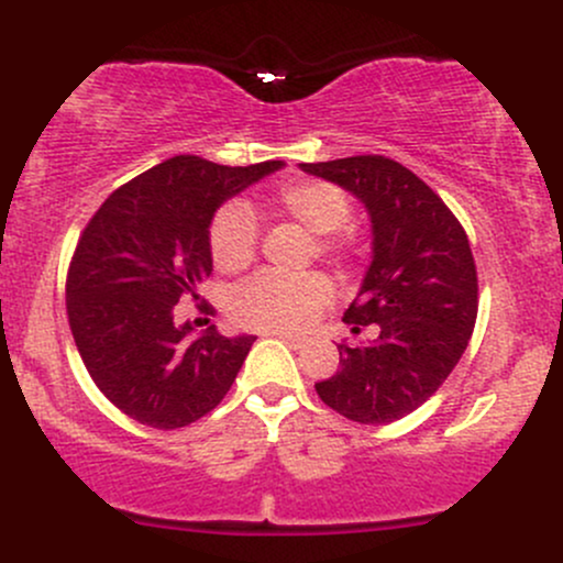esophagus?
<instances>
[{
    "instance_id": "esophagus-1",
    "label": "esophagus",
    "mask_w": 563,
    "mask_h": 563,
    "mask_svg": "<svg viewBox=\"0 0 563 563\" xmlns=\"http://www.w3.org/2000/svg\"><path fill=\"white\" fill-rule=\"evenodd\" d=\"M269 335H275V339L286 341L288 346H301L303 344V335H294V333H286V331H273Z\"/></svg>"
}]
</instances>
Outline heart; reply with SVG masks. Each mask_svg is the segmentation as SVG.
<instances>
[{"label": "heart", "instance_id": "heart-1", "mask_svg": "<svg viewBox=\"0 0 563 563\" xmlns=\"http://www.w3.org/2000/svg\"><path fill=\"white\" fill-rule=\"evenodd\" d=\"M273 209L314 232L322 260L346 267L357 254V238L346 228L352 200L339 185L318 177L286 179L273 190ZM260 222L241 200H230L209 224L211 262L219 273H243L256 260ZM333 299V283L322 273H260L235 288L230 314L254 331H296L314 320Z\"/></svg>", "mask_w": 563, "mask_h": 563}]
</instances>
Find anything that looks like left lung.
I'll return each instance as SVG.
<instances>
[{
	"label": "left lung",
	"mask_w": 563,
	"mask_h": 563,
	"mask_svg": "<svg viewBox=\"0 0 563 563\" xmlns=\"http://www.w3.org/2000/svg\"><path fill=\"white\" fill-rule=\"evenodd\" d=\"M365 203L373 262L344 322H376L378 339L339 346L335 376L314 384L320 399L357 423H391L418 410L466 352L479 312L468 235L442 198L386 156L301 164Z\"/></svg>",
	"instance_id": "obj_1"
}]
</instances>
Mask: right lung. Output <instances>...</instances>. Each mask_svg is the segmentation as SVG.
Returning a JSON list of instances; mask_svg holds the SVG:
<instances>
[{"label": "right lung", "instance_id": "right-lung-1", "mask_svg": "<svg viewBox=\"0 0 563 563\" xmlns=\"http://www.w3.org/2000/svg\"><path fill=\"white\" fill-rule=\"evenodd\" d=\"M280 166L174 156L113 190L79 235L66 277L70 333L97 389L142 426L196 423L222 402L254 346V335L228 339L217 328L190 339L174 307L198 301L211 275L214 211Z\"/></svg>", "mask_w": 563, "mask_h": 563}]
</instances>
